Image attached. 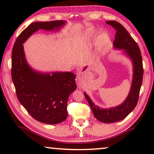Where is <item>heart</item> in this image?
Wrapping results in <instances>:
<instances>
[{
  "mask_svg": "<svg viewBox=\"0 0 154 154\" xmlns=\"http://www.w3.org/2000/svg\"><path fill=\"white\" fill-rule=\"evenodd\" d=\"M108 39V35L105 32H102L101 33L99 36V38H98V45L100 46H103L106 43V41ZM89 35H86L82 36L81 38H80L79 41H78L77 44L80 47L85 48L89 44Z\"/></svg>",
  "mask_w": 154,
  "mask_h": 154,
  "instance_id": "heart-1",
  "label": "heart"
}]
</instances>
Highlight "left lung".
<instances>
[{
    "mask_svg": "<svg viewBox=\"0 0 154 154\" xmlns=\"http://www.w3.org/2000/svg\"><path fill=\"white\" fill-rule=\"evenodd\" d=\"M106 23L116 30L113 46L116 49L124 50L123 52L132 60L134 69L132 87L129 94L126 100L118 106L109 108L108 109H103L95 106L86 93H84L85 96L91 108L94 117L101 122L110 123L123 119L134 109L137 104L140 87L142 85L143 67L142 56L139 47L134 39L128 33L127 30L119 22L114 20L108 21Z\"/></svg>",
    "mask_w": 154,
    "mask_h": 154,
    "instance_id": "left-lung-1",
    "label": "left lung"
}]
</instances>
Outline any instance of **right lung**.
Listing matches in <instances>:
<instances>
[{"instance_id":"obj_1","label":"right lung","mask_w":154,"mask_h":154,"mask_svg":"<svg viewBox=\"0 0 154 154\" xmlns=\"http://www.w3.org/2000/svg\"><path fill=\"white\" fill-rule=\"evenodd\" d=\"M65 23L63 20L33 22L19 35L12 50L11 77L17 99L35 119L47 124L66 119L68 97L76 89L75 75L35 71L27 63L22 44L39 29L57 31Z\"/></svg>"}]
</instances>
